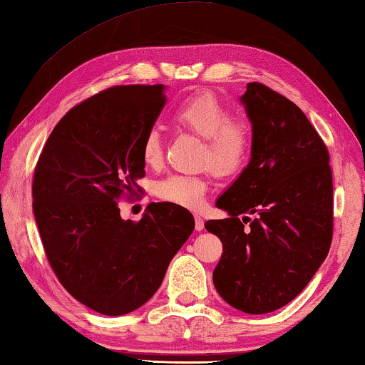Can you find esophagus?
I'll list each match as a JSON object with an SVG mask.
<instances>
[{"instance_id": "esophagus-1", "label": "esophagus", "mask_w": 365, "mask_h": 365, "mask_svg": "<svg viewBox=\"0 0 365 365\" xmlns=\"http://www.w3.org/2000/svg\"><path fill=\"white\" fill-rule=\"evenodd\" d=\"M202 228H205V220H202L201 215H195V230L202 232Z\"/></svg>"}]
</instances>
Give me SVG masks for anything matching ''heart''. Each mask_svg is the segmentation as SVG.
I'll list each match as a JSON object with an SVG mask.
<instances>
[{
	"mask_svg": "<svg viewBox=\"0 0 365 365\" xmlns=\"http://www.w3.org/2000/svg\"><path fill=\"white\" fill-rule=\"evenodd\" d=\"M174 117L177 123L206 141L205 163L214 174L232 175L248 160L250 128L245 122L233 120L230 109L219 98L211 93L190 96L177 108ZM141 158L146 165H158L163 159V137L158 127L145 133ZM154 190L163 201L195 209L205 201L207 183L201 177L169 175L159 180Z\"/></svg>",
	"mask_w": 365,
	"mask_h": 365,
	"instance_id": "b5f03b06",
	"label": "heart"
}]
</instances>
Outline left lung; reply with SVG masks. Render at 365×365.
Returning <instances> with one entry per match:
<instances>
[{
	"label": "left lung",
	"instance_id": "obj_1",
	"mask_svg": "<svg viewBox=\"0 0 365 365\" xmlns=\"http://www.w3.org/2000/svg\"><path fill=\"white\" fill-rule=\"evenodd\" d=\"M240 101L251 122V159L215 202L228 217L205 227L224 246L212 272L222 299L246 314H267L293 301L329 255L330 158L312 123L285 96L252 82Z\"/></svg>",
	"mask_w": 365,
	"mask_h": 365
}]
</instances>
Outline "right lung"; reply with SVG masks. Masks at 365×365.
Wrapping results in <instances>:
<instances>
[{
  "label": "right lung",
  "mask_w": 365,
  "mask_h": 365,
  "mask_svg": "<svg viewBox=\"0 0 365 365\" xmlns=\"http://www.w3.org/2000/svg\"><path fill=\"white\" fill-rule=\"evenodd\" d=\"M164 85L113 86L72 108L43 148L34 175V215L54 274L73 298L123 316L158 292L195 219L151 202L140 222L117 201L145 177L141 141L165 104Z\"/></svg>",
  "instance_id": "1"
}]
</instances>
